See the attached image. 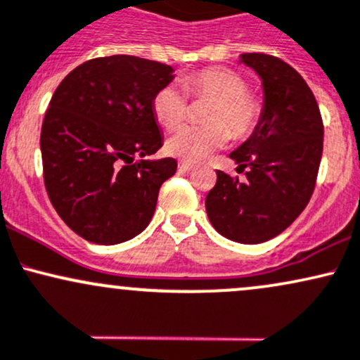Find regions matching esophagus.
Wrapping results in <instances>:
<instances>
[{
  "instance_id": "esophagus-1",
  "label": "esophagus",
  "mask_w": 360,
  "mask_h": 360,
  "mask_svg": "<svg viewBox=\"0 0 360 360\" xmlns=\"http://www.w3.org/2000/svg\"><path fill=\"white\" fill-rule=\"evenodd\" d=\"M193 165H191V163H179V172H181V173H191V172H193Z\"/></svg>"
}]
</instances>
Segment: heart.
<instances>
[{"label":"heart","instance_id":"heart-1","mask_svg":"<svg viewBox=\"0 0 360 360\" xmlns=\"http://www.w3.org/2000/svg\"><path fill=\"white\" fill-rule=\"evenodd\" d=\"M184 86L193 96L214 98L205 127H181L167 141V151L175 158L202 161L223 149L234 137H246L255 129L260 105L246 95V83L236 72L223 68H209L184 79ZM153 114L165 129L179 127L187 117V96L181 88L167 84L153 96Z\"/></svg>","mask_w":360,"mask_h":360}]
</instances>
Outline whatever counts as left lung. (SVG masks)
Returning a JSON list of instances; mask_svg holds the SVG:
<instances>
[{"instance_id":"1","label":"left lung","mask_w":360,"mask_h":360,"mask_svg":"<svg viewBox=\"0 0 360 360\" xmlns=\"http://www.w3.org/2000/svg\"><path fill=\"white\" fill-rule=\"evenodd\" d=\"M257 72L264 105L252 136L229 155L246 180L217 169L205 211L217 233L236 243L272 240L304 211L314 191L323 153V122L313 91L284 60L241 54Z\"/></svg>"}]
</instances>
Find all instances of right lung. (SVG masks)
Segmentation results:
<instances>
[{
	"mask_svg": "<svg viewBox=\"0 0 360 360\" xmlns=\"http://www.w3.org/2000/svg\"><path fill=\"white\" fill-rule=\"evenodd\" d=\"M175 79L167 64L108 56L86 60L60 82L40 132L44 181L56 212L76 234L117 245L146 229L173 158L163 146L153 96Z\"/></svg>",
	"mask_w": 360,
	"mask_h": 360,
	"instance_id": "add662e5",
	"label": "right lung"
}]
</instances>
